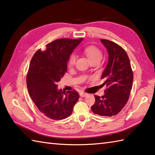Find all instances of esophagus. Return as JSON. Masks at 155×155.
I'll return each instance as SVG.
<instances>
[{
	"label": "esophagus",
	"instance_id": "34e87169",
	"mask_svg": "<svg viewBox=\"0 0 155 155\" xmlns=\"http://www.w3.org/2000/svg\"><path fill=\"white\" fill-rule=\"evenodd\" d=\"M80 95L81 97H86V96H87V95H88V94H87V93L84 92H81L80 93Z\"/></svg>",
	"mask_w": 155,
	"mask_h": 155
}]
</instances>
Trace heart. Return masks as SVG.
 <instances>
[{
    "label": "heart",
    "mask_w": 155,
    "mask_h": 155,
    "mask_svg": "<svg viewBox=\"0 0 155 155\" xmlns=\"http://www.w3.org/2000/svg\"><path fill=\"white\" fill-rule=\"evenodd\" d=\"M84 52L89 60L92 62L94 61H101L103 57V53L98 47L95 46H88L84 48ZM77 57L75 54H71L69 58V65H74L76 61Z\"/></svg>",
    "instance_id": "heart-1"
}]
</instances>
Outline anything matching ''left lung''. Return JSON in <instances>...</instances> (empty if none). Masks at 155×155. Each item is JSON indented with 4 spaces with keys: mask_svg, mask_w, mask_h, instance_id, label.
Returning <instances> with one entry per match:
<instances>
[{
    "mask_svg": "<svg viewBox=\"0 0 155 155\" xmlns=\"http://www.w3.org/2000/svg\"><path fill=\"white\" fill-rule=\"evenodd\" d=\"M109 54V61L102 74L107 87L104 94L95 95L92 112L101 116L115 115L125 107L132 87L133 72L126 52L117 44L101 39Z\"/></svg>",
    "mask_w": 155,
    "mask_h": 155,
    "instance_id": "1",
    "label": "left lung"
}]
</instances>
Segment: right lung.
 Segmentation results:
<instances>
[{
    "instance_id": "right-lung-1",
    "label": "right lung",
    "mask_w": 155,
    "mask_h": 155,
    "mask_svg": "<svg viewBox=\"0 0 155 155\" xmlns=\"http://www.w3.org/2000/svg\"><path fill=\"white\" fill-rule=\"evenodd\" d=\"M83 38L57 39L38 50L32 57L26 82L31 100L47 117L60 120L71 115L80 96L75 90L63 92L57 82L67 72L68 61Z\"/></svg>"
}]
</instances>
